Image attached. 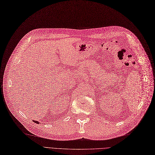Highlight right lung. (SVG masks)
I'll list each match as a JSON object with an SVG mask.
<instances>
[{"label":"right lung","instance_id":"obj_1","mask_svg":"<svg viewBox=\"0 0 155 155\" xmlns=\"http://www.w3.org/2000/svg\"><path fill=\"white\" fill-rule=\"evenodd\" d=\"M34 122H35V123H37V124H38L39 123V122H38V121H36V120H33Z\"/></svg>","mask_w":155,"mask_h":155}]
</instances>
